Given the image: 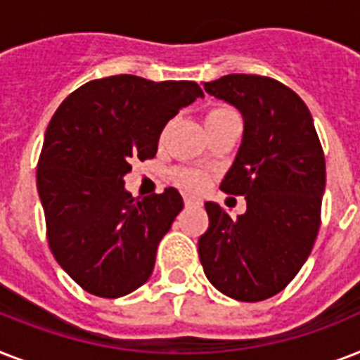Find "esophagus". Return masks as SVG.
Instances as JSON below:
<instances>
[{
    "instance_id": "1",
    "label": "esophagus",
    "mask_w": 360,
    "mask_h": 360,
    "mask_svg": "<svg viewBox=\"0 0 360 360\" xmlns=\"http://www.w3.org/2000/svg\"><path fill=\"white\" fill-rule=\"evenodd\" d=\"M185 205L186 207H202V200L194 196H185Z\"/></svg>"
}]
</instances>
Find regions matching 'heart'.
<instances>
[{
	"mask_svg": "<svg viewBox=\"0 0 360 360\" xmlns=\"http://www.w3.org/2000/svg\"><path fill=\"white\" fill-rule=\"evenodd\" d=\"M236 110H231L230 106L219 104L213 108L207 110L205 114V127H213V124L226 123V121H237ZM179 183L186 188H200L203 185V175L198 172H181L179 174Z\"/></svg>",
	"mask_w": 360,
	"mask_h": 360,
	"instance_id": "b5f03b06",
	"label": "heart"
}]
</instances>
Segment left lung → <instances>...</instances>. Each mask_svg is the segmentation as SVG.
I'll return each mask as SVG.
<instances>
[{
  "label": "left lung",
  "instance_id": "1",
  "mask_svg": "<svg viewBox=\"0 0 360 360\" xmlns=\"http://www.w3.org/2000/svg\"><path fill=\"white\" fill-rule=\"evenodd\" d=\"M203 87L243 115V140L220 188L245 196L246 213L231 219L219 203H205L200 262L220 293L263 301L284 290L312 252L325 192L323 149L310 110L284 84L228 75Z\"/></svg>",
  "mask_w": 360,
  "mask_h": 360
}]
</instances>
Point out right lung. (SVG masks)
I'll return each mask as SVG.
<instances>
[{
	"label": "right lung",
	"instance_id": "add662e5",
	"mask_svg": "<svg viewBox=\"0 0 360 360\" xmlns=\"http://www.w3.org/2000/svg\"><path fill=\"white\" fill-rule=\"evenodd\" d=\"M196 82L120 75L78 87L56 110L37 166V191L56 262L87 293L129 295L147 282L158 243L183 209L174 186L143 200L124 188L132 160L157 155Z\"/></svg>",
	"mask_w": 360,
	"mask_h": 360
}]
</instances>
